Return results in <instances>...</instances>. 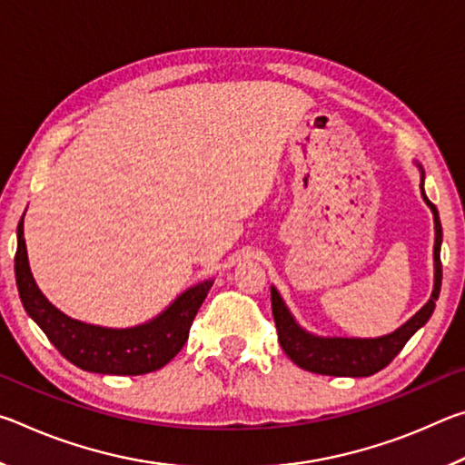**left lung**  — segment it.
<instances>
[{"label": "left lung", "instance_id": "obj_1", "mask_svg": "<svg viewBox=\"0 0 465 465\" xmlns=\"http://www.w3.org/2000/svg\"><path fill=\"white\" fill-rule=\"evenodd\" d=\"M420 170V194L422 201L432 213L435 222V246H432V261H435V282H432V293L427 303L404 322L398 330L377 338H344V336H318L305 330L289 312L287 303L282 302L277 287H271L272 302V318L277 324L279 342L287 357L305 371L334 377H369L391 363V359L404 349L416 330L427 324L435 312V302L440 293V242H443V230H440L439 211L424 194V170Z\"/></svg>", "mask_w": 465, "mask_h": 465}]
</instances>
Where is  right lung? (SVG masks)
<instances>
[{"label":"right lung","instance_id":"obj_1","mask_svg":"<svg viewBox=\"0 0 465 465\" xmlns=\"http://www.w3.org/2000/svg\"><path fill=\"white\" fill-rule=\"evenodd\" d=\"M14 271L22 305L63 357L75 367L102 375H143L162 369L183 349L196 312L213 287L201 281L180 293L166 310L143 324L106 328L69 318L38 289L28 264L25 215L18 223Z\"/></svg>","mask_w":465,"mask_h":465}]
</instances>
